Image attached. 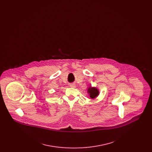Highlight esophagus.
<instances>
[{
    "mask_svg": "<svg viewBox=\"0 0 152 152\" xmlns=\"http://www.w3.org/2000/svg\"><path fill=\"white\" fill-rule=\"evenodd\" d=\"M69 86L71 87V88H75V87H76V85H75V84H73V83H72V84H71Z\"/></svg>",
    "mask_w": 152,
    "mask_h": 152,
    "instance_id": "esophagus-1",
    "label": "esophagus"
}]
</instances>
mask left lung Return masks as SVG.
I'll return each mask as SVG.
<instances>
[{
    "label": "left lung",
    "instance_id": "obj_1",
    "mask_svg": "<svg viewBox=\"0 0 152 152\" xmlns=\"http://www.w3.org/2000/svg\"><path fill=\"white\" fill-rule=\"evenodd\" d=\"M88 92L89 94H90V97L92 99H94L95 98L98 94H99V91L96 88H90L88 89Z\"/></svg>",
    "mask_w": 152,
    "mask_h": 152
}]
</instances>
